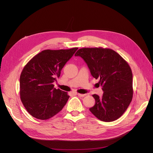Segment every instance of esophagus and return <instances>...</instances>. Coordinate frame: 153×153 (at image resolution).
Segmentation results:
<instances>
[{
	"label": "esophagus",
	"mask_w": 153,
	"mask_h": 153,
	"mask_svg": "<svg viewBox=\"0 0 153 153\" xmlns=\"http://www.w3.org/2000/svg\"><path fill=\"white\" fill-rule=\"evenodd\" d=\"M77 96H79V97H84V96H86L85 94H80V93H77Z\"/></svg>",
	"instance_id": "34e87169"
}]
</instances>
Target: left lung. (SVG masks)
Returning <instances> with one entry per match:
<instances>
[{"instance_id": "1", "label": "left lung", "mask_w": 153, "mask_h": 153, "mask_svg": "<svg viewBox=\"0 0 153 153\" xmlns=\"http://www.w3.org/2000/svg\"><path fill=\"white\" fill-rule=\"evenodd\" d=\"M75 56L82 57L91 74L100 79L103 95L93 94L95 105L90 111L103 122L119 119L126 110L133 98V74L128 63L113 50L102 48L79 49Z\"/></svg>"}]
</instances>
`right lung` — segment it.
<instances>
[{
    "label": "right lung",
    "instance_id": "1",
    "mask_svg": "<svg viewBox=\"0 0 153 153\" xmlns=\"http://www.w3.org/2000/svg\"><path fill=\"white\" fill-rule=\"evenodd\" d=\"M78 48L43 50L25 65L20 77L21 101L27 111L40 120L51 118L67 103V92L54 88L64 65Z\"/></svg>",
    "mask_w": 153,
    "mask_h": 153
}]
</instances>
